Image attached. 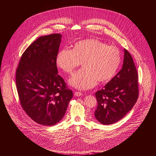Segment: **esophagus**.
<instances>
[{"instance_id":"obj_1","label":"esophagus","mask_w":156,"mask_h":156,"mask_svg":"<svg viewBox=\"0 0 156 156\" xmlns=\"http://www.w3.org/2000/svg\"><path fill=\"white\" fill-rule=\"evenodd\" d=\"M74 95L76 97H79V96H81V95H83V94L81 92H75V93H74Z\"/></svg>"}]
</instances>
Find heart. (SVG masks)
<instances>
[{
    "label": "heart",
    "mask_w": 156,
    "mask_h": 156,
    "mask_svg": "<svg viewBox=\"0 0 156 156\" xmlns=\"http://www.w3.org/2000/svg\"><path fill=\"white\" fill-rule=\"evenodd\" d=\"M121 62V55L116 47L109 46L95 38L79 41L72 50L62 49L56 58L57 66L69 74L82 62L83 68L69 81L70 86L80 90L94 87L97 81L109 82L116 75Z\"/></svg>",
    "instance_id": "heart-1"
}]
</instances>
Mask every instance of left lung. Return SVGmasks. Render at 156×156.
<instances>
[{"label": "left lung", "mask_w": 156, "mask_h": 156, "mask_svg": "<svg viewBox=\"0 0 156 156\" xmlns=\"http://www.w3.org/2000/svg\"><path fill=\"white\" fill-rule=\"evenodd\" d=\"M121 70L103 88L95 93L97 107L95 119L103 125L112 124L123 118L138 99V74L130 54L124 49Z\"/></svg>", "instance_id": "obj_1"}]
</instances>
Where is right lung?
Instances as JSON below:
<instances>
[{
  "mask_svg": "<svg viewBox=\"0 0 156 156\" xmlns=\"http://www.w3.org/2000/svg\"><path fill=\"white\" fill-rule=\"evenodd\" d=\"M62 35L42 36L24 51L16 74L21 105L35 122L54 126L65 115L73 97L63 78L58 75L56 58Z\"/></svg>",
  "mask_w": 156,
  "mask_h": 156,
  "instance_id": "1",
  "label": "right lung"
}]
</instances>
